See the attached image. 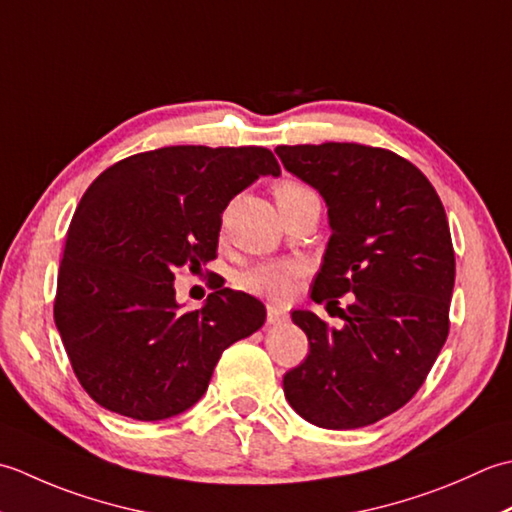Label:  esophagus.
Here are the masks:
<instances>
[{
    "label": "esophagus",
    "mask_w": 512,
    "mask_h": 512,
    "mask_svg": "<svg viewBox=\"0 0 512 512\" xmlns=\"http://www.w3.org/2000/svg\"><path fill=\"white\" fill-rule=\"evenodd\" d=\"M287 316L285 311L276 305H267V322L269 325H276V322H283Z\"/></svg>",
    "instance_id": "1"
}]
</instances>
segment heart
Wrapping results in <instances>:
<instances>
[{
    "mask_svg": "<svg viewBox=\"0 0 512 512\" xmlns=\"http://www.w3.org/2000/svg\"><path fill=\"white\" fill-rule=\"evenodd\" d=\"M305 194H311L305 185L285 181L276 187V203ZM298 274L300 267L294 263H263L241 274V287L249 291V294L283 302L291 296V291H294Z\"/></svg>",
    "mask_w": 512,
    "mask_h": 512,
    "instance_id": "obj_1",
    "label": "heart"
}]
</instances>
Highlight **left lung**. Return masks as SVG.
Instances as JSON below:
<instances>
[{
    "label": "left lung",
    "mask_w": 512,
    "mask_h": 512,
    "mask_svg": "<svg viewBox=\"0 0 512 512\" xmlns=\"http://www.w3.org/2000/svg\"><path fill=\"white\" fill-rule=\"evenodd\" d=\"M276 154L327 203L331 236L311 300L353 296L340 329L314 311L291 314L309 356L285 373V398L320 429H360L413 398L446 342L455 254L444 205L389 150L322 143Z\"/></svg>",
    "instance_id": "1"
}]
</instances>
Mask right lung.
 <instances>
[{
    "label": "right lung",
    "mask_w": 512,
    "mask_h": 512,
    "mask_svg": "<svg viewBox=\"0 0 512 512\" xmlns=\"http://www.w3.org/2000/svg\"><path fill=\"white\" fill-rule=\"evenodd\" d=\"M267 148L172 145L128 156L92 183L66 234L55 325L81 387L132 420H168L207 391L221 353L263 327L258 298L223 287L181 311L174 271L216 258L225 207L260 176Z\"/></svg>",
    "instance_id": "obj_1"
}]
</instances>
